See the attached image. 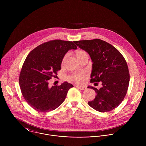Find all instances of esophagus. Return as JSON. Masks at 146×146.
I'll use <instances>...</instances> for the list:
<instances>
[{"mask_svg": "<svg viewBox=\"0 0 146 146\" xmlns=\"http://www.w3.org/2000/svg\"><path fill=\"white\" fill-rule=\"evenodd\" d=\"M78 88H79L80 90H85V86H79V85H76V86Z\"/></svg>", "mask_w": 146, "mask_h": 146, "instance_id": "obj_1", "label": "esophagus"}]
</instances>
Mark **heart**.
Here are the masks:
<instances>
[{
	"label": "heart",
	"instance_id": "heart-1",
	"mask_svg": "<svg viewBox=\"0 0 146 146\" xmlns=\"http://www.w3.org/2000/svg\"><path fill=\"white\" fill-rule=\"evenodd\" d=\"M75 54L78 61L80 60L81 59L83 58L84 57H88V54L87 52L83 49H77L75 52ZM64 60H65V57L63 58L62 62V64L64 62ZM85 75L86 74L85 73H76V74H74L70 75L68 77V79L70 81L78 83H82L83 82Z\"/></svg>",
	"mask_w": 146,
	"mask_h": 146
}]
</instances>
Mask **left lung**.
Here are the masks:
<instances>
[{"instance_id": "left-lung-1", "label": "left lung", "mask_w": 146, "mask_h": 146, "mask_svg": "<svg viewBox=\"0 0 146 146\" xmlns=\"http://www.w3.org/2000/svg\"><path fill=\"white\" fill-rule=\"evenodd\" d=\"M74 42L90 56L93 62L90 83L98 85L97 82H101L102 85L99 89L88 87L97 94L88 104L101 112L115 109L124 100L129 84L130 75L124 57L113 46L99 39Z\"/></svg>"}]
</instances>
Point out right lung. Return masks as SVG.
Wrapping results in <instances>:
<instances>
[{
  "mask_svg": "<svg viewBox=\"0 0 146 146\" xmlns=\"http://www.w3.org/2000/svg\"><path fill=\"white\" fill-rule=\"evenodd\" d=\"M73 42L56 39L44 42L26 58L19 84L24 99L35 110L47 112L56 109L64 101L68 90L73 87L66 82L51 88L48 85V80L56 78L61 70L65 54L77 48Z\"/></svg>",
  "mask_w": 146,
  "mask_h": 146,
  "instance_id": "1",
  "label": "right lung"
}]
</instances>
